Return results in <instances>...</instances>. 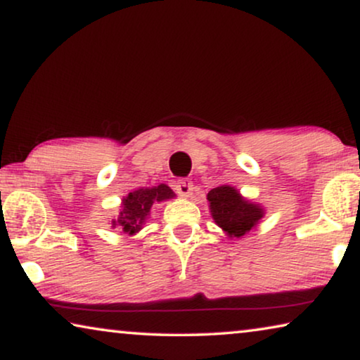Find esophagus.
I'll return each mask as SVG.
<instances>
[{"label": "esophagus", "mask_w": 360, "mask_h": 360, "mask_svg": "<svg viewBox=\"0 0 360 360\" xmlns=\"http://www.w3.org/2000/svg\"><path fill=\"white\" fill-rule=\"evenodd\" d=\"M174 189L182 197H191L192 195V191H194V187H192V181H189V179H179L178 182H176Z\"/></svg>", "instance_id": "1"}]
</instances>
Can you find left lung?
Segmentation results:
<instances>
[{
    "mask_svg": "<svg viewBox=\"0 0 360 360\" xmlns=\"http://www.w3.org/2000/svg\"><path fill=\"white\" fill-rule=\"evenodd\" d=\"M207 200L212 219L230 240L255 230L266 214L261 204L243 197L236 187L229 184L214 187L207 194Z\"/></svg>",
    "mask_w": 360,
    "mask_h": 360,
    "instance_id": "1",
    "label": "left lung"
}]
</instances>
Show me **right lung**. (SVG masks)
<instances>
[{"label": "right lung", "mask_w": 360, "mask_h": 360, "mask_svg": "<svg viewBox=\"0 0 360 360\" xmlns=\"http://www.w3.org/2000/svg\"><path fill=\"white\" fill-rule=\"evenodd\" d=\"M174 197L176 194L173 189L166 184L140 187V189L129 192L122 199V204H120L119 217L112 220V229L117 226L124 233L135 235V233L143 229L155 202H165L174 199Z\"/></svg>", "instance_id": "obj_1"}]
</instances>
